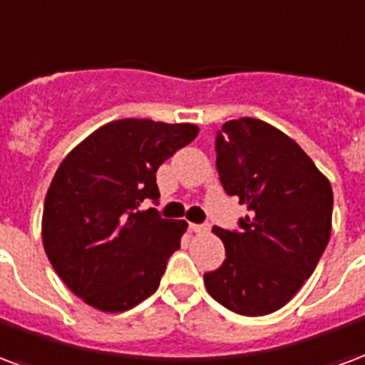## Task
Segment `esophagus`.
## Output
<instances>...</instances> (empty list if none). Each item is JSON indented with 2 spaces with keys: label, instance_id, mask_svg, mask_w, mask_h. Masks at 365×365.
<instances>
[{
  "label": "esophagus",
  "instance_id": "1",
  "mask_svg": "<svg viewBox=\"0 0 365 365\" xmlns=\"http://www.w3.org/2000/svg\"><path fill=\"white\" fill-rule=\"evenodd\" d=\"M190 232H193V234H205V232H209V226H205V224H190Z\"/></svg>",
  "mask_w": 365,
  "mask_h": 365
}]
</instances>
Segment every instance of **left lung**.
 Here are the masks:
<instances>
[{"mask_svg":"<svg viewBox=\"0 0 365 365\" xmlns=\"http://www.w3.org/2000/svg\"><path fill=\"white\" fill-rule=\"evenodd\" d=\"M217 170L224 191L247 215L240 232L212 228L226 259L203 277L207 292L240 315L277 312L312 277L329 244L331 183L298 143L255 118L224 123Z\"/></svg>","mask_w":365,"mask_h":365,"instance_id":"1","label":"left lung"}]
</instances>
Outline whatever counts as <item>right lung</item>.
Wrapping results in <instances>:
<instances>
[{"label": "right lung", "mask_w": 365, "mask_h": 365, "mask_svg": "<svg viewBox=\"0 0 365 365\" xmlns=\"http://www.w3.org/2000/svg\"><path fill=\"white\" fill-rule=\"evenodd\" d=\"M199 133L193 123L110 121L61 160L48 187L42 244L53 271L100 312H128L156 292L187 222L160 218L156 170Z\"/></svg>", "instance_id": "obj_1"}]
</instances>
